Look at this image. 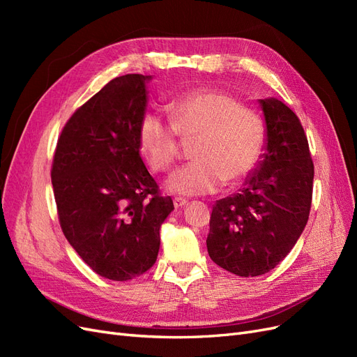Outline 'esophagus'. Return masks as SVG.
<instances>
[{
	"label": "esophagus",
	"mask_w": 357,
	"mask_h": 357,
	"mask_svg": "<svg viewBox=\"0 0 357 357\" xmlns=\"http://www.w3.org/2000/svg\"><path fill=\"white\" fill-rule=\"evenodd\" d=\"M174 207L176 208H181V207H185V205L188 204V201L186 199H183V198H174Z\"/></svg>",
	"instance_id": "34e87169"
}]
</instances>
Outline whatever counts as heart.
<instances>
[{"instance_id": "obj_1", "label": "heart", "mask_w": 357, "mask_h": 357, "mask_svg": "<svg viewBox=\"0 0 357 357\" xmlns=\"http://www.w3.org/2000/svg\"><path fill=\"white\" fill-rule=\"evenodd\" d=\"M169 121L147 113L138 125V149L152 172H168L180 155L177 135L197 138L192 164L181 168L168 189L183 197L207 195L222 183L245 180L265 152L268 129L264 116L232 93L198 88L181 93L168 105Z\"/></svg>"}]
</instances>
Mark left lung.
Returning <instances> with one entry per match:
<instances>
[{"label": "left lung", "instance_id": "obj_1", "mask_svg": "<svg viewBox=\"0 0 357 357\" xmlns=\"http://www.w3.org/2000/svg\"><path fill=\"white\" fill-rule=\"evenodd\" d=\"M266 153L245 186L215 202L207 248L211 261L240 277L274 269L308 222L314 164L298 116L275 98L261 100Z\"/></svg>", "mask_w": 357, "mask_h": 357}]
</instances>
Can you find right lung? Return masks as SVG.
<instances>
[{
  "mask_svg": "<svg viewBox=\"0 0 357 357\" xmlns=\"http://www.w3.org/2000/svg\"><path fill=\"white\" fill-rule=\"evenodd\" d=\"M150 79L126 74L107 83L68 119L52 162L63 235L96 274L114 282L155 265L159 228L174 210L139 156Z\"/></svg>",
  "mask_w": 357,
  "mask_h": 357,
  "instance_id": "right-lung-1",
  "label": "right lung"
}]
</instances>
